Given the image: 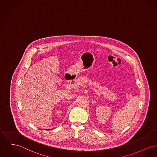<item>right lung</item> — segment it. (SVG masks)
Returning <instances> with one entry per match:
<instances>
[{"label": "right lung", "instance_id": "add662e5", "mask_svg": "<svg viewBox=\"0 0 157 157\" xmlns=\"http://www.w3.org/2000/svg\"><path fill=\"white\" fill-rule=\"evenodd\" d=\"M48 130H49V129H48Z\"/></svg>", "mask_w": 157, "mask_h": 157}]
</instances>
